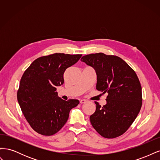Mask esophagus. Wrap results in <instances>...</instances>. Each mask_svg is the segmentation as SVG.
Listing matches in <instances>:
<instances>
[{
  "instance_id": "esophagus-1",
  "label": "esophagus",
  "mask_w": 160,
  "mask_h": 160,
  "mask_svg": "<svg viewBox=\"0 0 160 160\" xmlns=\"http://www.w3.org/2000/svg\"><path fill=\"white\" fill-rule=\"evenodd\" d=\"M86 101H87V100H85V99H81L80 100V103H81V104L85 103Z\"/></svg>"
}]
</instances>
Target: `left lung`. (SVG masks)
<instances>
[{"label":"left lung","instance_id":"8db88e82","mask_svg":"<svg viewBox=\"0 0 160 160\" xmlns=\"http://www.w3.org/2000/svg\"><path fill=\"white\" fill-rule=\"evenodd\" d=\"M81 61L95 69L96 89L108 94L103 107L95 102L96 110L89 118L92 126L105 138L120 136L142 108V86L136 73L120 57L102 52L85 55Z\"/></svg>","mask_w":160,"mask_h":160}]
</instances>
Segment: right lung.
<instances>
[{
	"label": "right lung",
	"mask_w": 160,
	"mask_h": 160,
	"mask_svg": "<svg viewBox=\"0 0 160 160\" xmlns=\"http://www.w3.org/2000/svg\"><path fill=\"white\" fill-rule=\"evenodd\" d=\"M82 55L55 53L34 61L24 72L17 100L31 127L43 135H52L63 127L72 108L79 101H65L58 96L57 87L64 83L65 70Z\"/></svg>",
	"instance_id": "right-lung-1"
}]
</instances>
